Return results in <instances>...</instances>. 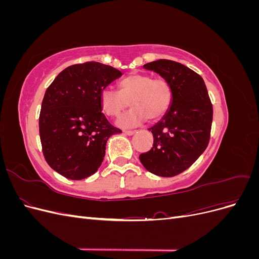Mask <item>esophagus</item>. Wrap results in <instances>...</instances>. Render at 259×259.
Listing matches in <instances>:
<instances>
[{
	"label": "esophagus",
	"mask_w": 259,
	"mask_h": 259,
	"mask_svg": "<svg viewBox=\"0 0 259 259\" xmlns=\"http://www.w3.org/2000/svg\"><path fill=\"white\" fill-rule=\"evenodd\" d=\"M123 133H124V134H126V135L131 136V135H134L135 133H136V131H126V130H124Z\"/></svg>",
	"instance_id": "1"
}]
</instances>
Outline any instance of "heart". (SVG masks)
Returning <instances> with one entry per match:
<instances>
[{
    "instance_id": "heart-1",
    "label": "heart",
    "mask_w": 259,
    "mask_h": 259,
    "mask_svg": "<svg viewBox=\"0 0 259 259\" xmlns=\"http://www.w3.org/2000/svg\"><path fill=\"white\" fill-rule=\"evenodd\" d=\"M173 99L169 83L144 73H132L119 83V91L105 88L100 92L101 110L108 116L119 115L130 103V111L116 120L121 127H135L149 120L156 121L166 113Z\"/></svg>"
}]
</instances>
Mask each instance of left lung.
<instances>
[{
    "label": "left lung",
    "instance_id": "left-lung-1",
    "mask_svg": "<svg viewBox=\"0 0 259 259\" xmlns=\"http://www.w3.org/2000/svg\"><path fill=\"white\" fill-rule=\"evenodd\" d=\"M159 73L173 92V99L162 119L149 128L153 147L139 160L150 173L173 177L183 173L206 149L213 106L202 77L179 62L159 59L144 65Z\"/></svg>",
    "mask_w": 259,
    "mask_h": 259
}]
</instances>
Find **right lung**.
I'll return each mask as SVG.
<instances>
[{"label":"right lung","mask_w":259,"mask_h":259,"mask_svg":"<svg viewBox=\"0 0 259 259\" xmlns=\"http://www.w3.org/2000/svg\"><path fill=\"white\" fill-rule=\"evenodd\" d=\"M121 71L96 61L73 65L55 77L45 92L38 128L44 158L68 179L95 174L104 161L107 140L122 133L100 107V92Z\"/></svg>","instance_id":"obj_1"}]
</instances>
